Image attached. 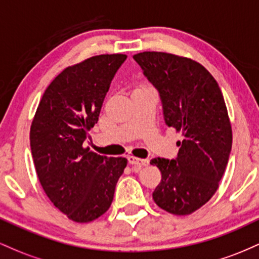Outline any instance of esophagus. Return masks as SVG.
Instances as JSON below:
<instances>
[{
	"mask_svg": "<svg viewBox=\"0 0 259 259\" xmlns=\"http://www.w3.org/2000/svg\"><path fill=\"white\" fill-rule=\"evenodd\" d=\"M127 162H129L130 164L139 165V167H144V165H147L148 164V159L138 158V157H134V156L127 157Z\"/></svg>",
	"mask_w": 259,
	"mask_h": 259,
	"instance_id": "34e87169",
	"label": "esophagus"
}]
</instances>
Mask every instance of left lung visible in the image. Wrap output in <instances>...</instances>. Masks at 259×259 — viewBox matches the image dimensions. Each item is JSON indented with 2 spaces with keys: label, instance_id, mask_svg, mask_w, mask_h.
<instances>
[{
  "label": "left lung",
  "instance_id": "8db88e82",
  "mask_svg": "<svg viewBox=\"0 0 259 259\" xmlns=\"http://www.w3.org/2000/svg\"><path fill=\"white\" fill-rule=\"evenodd\" d=\"M134 59L159 92L165 124L183 134L177 158L151 160L162 173L152 197L171 214H191L215 194L231 152L233 132L221 88L190 58L141 52Z\"/></svg>",
  "mask_w": 259,
  "mask_h": 259
}]
</instances>
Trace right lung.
I'll list each match as a JSON object with an SVG mask.
<instances>
[{
    "instance_id": "right-lung-1",
    "label": "right lung",
    "mask_w": 259,
    "mask_h": 259,
    "mask_svg": "<svg viewBox=\"0 0 259 259\" xmlns=\"http://www.w3.org/2000/svg\"><path fill=\"white\" fill-rule=\"evenodd\" d=\"M125 55H100L68 67L42 95L30 127V147L47 197L73 222L89 223L111 207L127 160L82 147Z\"/></svg>"
}]
</instances>
